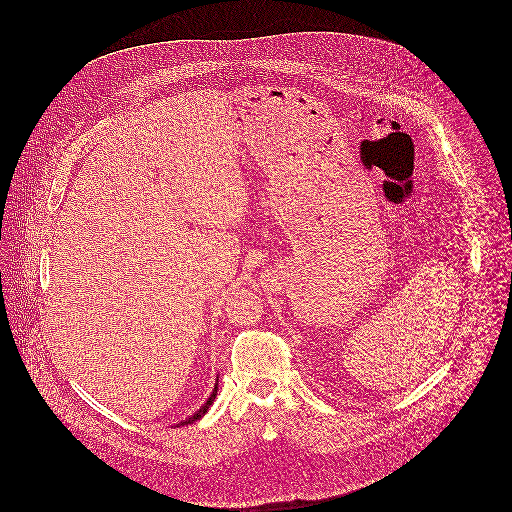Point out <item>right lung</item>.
Segmentation results:
<instances>
[{
  "label": "right lung",
  "instance_id": "1",
  "mask_svg": "<svg viewBox=\"0 0 512 512\" xmlns=\"http://www.w3.org/2000/svg\"><path fill=\"white\" fill-rule=\"evenodd\" d=\"M217 392H219V376H217V384H215V390H213V394H211V396H209V400H207V402H205V404H203V406H201V408H199V410H197V412H195V414H193V416H191V418H187V420H183V422H179V424H177V426H185V424H193V422H195V420H199V418H201V416H205V412H207V410H209V406H211V404H213V402H215V398H217Z\"/></svg>",
  "mask_w": 512,
  "mask_h": 512
}]
</instances>
